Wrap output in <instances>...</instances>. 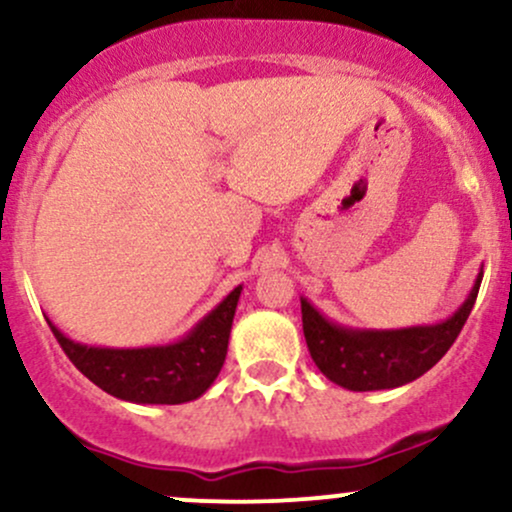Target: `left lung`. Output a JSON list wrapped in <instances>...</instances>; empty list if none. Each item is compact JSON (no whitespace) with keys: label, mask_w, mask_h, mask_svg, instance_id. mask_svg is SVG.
<instances>
[{"label":"left lung","mask_w":512,"mask_h":512,"mask_svg":"<svg viewBox=\"0 0 512 512\" xmlns=\"http://www.w3.org/2000/svg\"><path fill=\"white\" fill-rule=\"evenodd\" d=\"M477 274L467 301L438 325L402 330H356L327 320L308 298H301L303 334L315 366L332 383L354 392L392 390L421 378L448 354L472 313L481 286Z\"/></svg>","instance_id":"1"}]
</instances>
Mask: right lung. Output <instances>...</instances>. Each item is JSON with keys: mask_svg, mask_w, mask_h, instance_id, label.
Returning a JSON list of instances; mask_svg holds the SVG:
<instances>
[{"mask_svg": "<svg viewBox=\"0 0 512 512\" xmlns=\"http://www.w3.org/2000/svg\"><path fill=\"white\" fill-rule=\"evenodd\" d=\"M240 291L236 286L178 342L161 346H88L48 325L69 361L108 395L134 404H182L202 397L221 373Z\"/></svg>", "mask_w": 512, "mask_h": 512, "instance_id": "obj_1", "label": "right lung"}]
</instances>
